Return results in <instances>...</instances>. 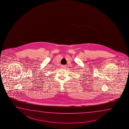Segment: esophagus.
Returning <instances> with one entry per match:
<instances>
[{
    "instance_id": "esophagus-1",
    "label": "esophagus",
    "mask_w": 129,
    "mask_h": 129,
    "mask_svg": "<svg viewBox=\"0 0 129 129\" xmlns=\"http://www.w3.org/2000/svg\"><path fill=\"white\" fill-rule=\"evenodd\" d=\"M61 68L63 69H66V66H63L61 67Z\"/></svg>"
}]
</instances>
